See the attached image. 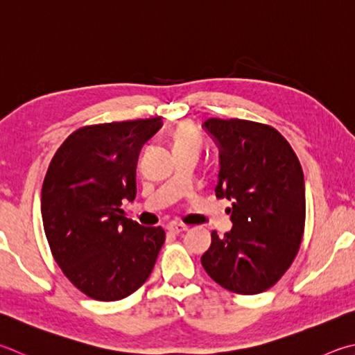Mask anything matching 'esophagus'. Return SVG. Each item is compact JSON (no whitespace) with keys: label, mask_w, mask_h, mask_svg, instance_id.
<instances>
[{"label":"esophagus","mask_w":355,"mask_h":355,"mask_svg":"<svg viewBox=\"0 0 355 355\" xmlns=\"http://www.w3.org/2000/svg\"><path fill=\"white\" fill-rule=\"evenodd\" d=\"M167 230H169L173 234H180V233H184V231H188V227L182 223H169L167 225Z\"/></svg>","instance_id":"1"}]
</instances>
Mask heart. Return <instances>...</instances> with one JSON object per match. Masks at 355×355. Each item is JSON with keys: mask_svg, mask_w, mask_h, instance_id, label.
<instances>
[{"mask_svg": "<svg viewBox=\"0 0 355 355\" xmlns=\"http://www.w3.org/2000/svg\"><path fill=\"white\" fill-rule=\"evenodd\" d=\"M171 144L172 150H200L202 147V137L197 132V128L189 124V122H182V124L173 128L171 133Z\"/></svg>", "mask_w": 355, "mask_h": 355, "instance_id": "b5f03b06", "label": "heart"}]
</instances>
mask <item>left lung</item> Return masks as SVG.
I'll return each mask as SVG.
<instances>
[{"instance_id": "obj_1", "label": "left lung", "mask_w": 355, "mask_h": 355, "mask_svg": "<svg viewBox=\"0 0 355 355\" xmlns=\"http://www.w3.org/2000/svg\"><path fill=\"white\" fill-rule=\"evenodd\" d=\"M205 132L218 147L216 197L228 198L233 228L211 233L202 266L218 286L241 295L276 284L300 250L306 222L304 173L273 127L211 118Z\"/></svg>"}]
</instances>
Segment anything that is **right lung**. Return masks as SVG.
Instances as JSON below:
<instances>
[{
    "label": "right lung",
    "instance_id": "1",
    "mask_svg": "<svg viewBox=\"0 0 355 355\" xmlns=\"http://www.w3.org/2000/svg\"><path fill=\"white\" fill-rule=\"evenodd\" d=\"M161 118L82 127L51 161L42 188V218L55 262L73 284L99 301L132 295L149 278L166 234L122 216L137 197L143 146Z\"/></svg>",
    "mask_w": 355,
    "mask_h": 355
}]
</instances>
